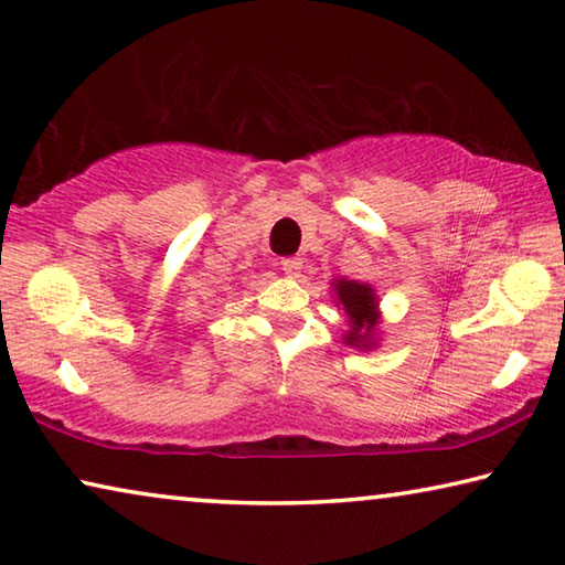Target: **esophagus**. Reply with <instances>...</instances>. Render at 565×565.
<instances>
[{
	"label": "esophagus",
	"instance_id": "esophagus-1",
	"mask_svg": "<svg viewBox=\"0 0 565 565\" xmlns=\"http://www.w3.org/2000/svg\"><path fill=\"white\" fill-rule=\"evenodd\" d=\"M301 268H303V262H301L299 256L281 258V271H284L286 276H299V274H301Z\"/></svg>",
	"mask_w": 565,
	"mask_h": 565
}]
</instances>
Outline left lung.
<instances>
[{
	"label": "left lung",
	"instance_id": "8db88e82",
	"mask_svg": "<svg viewBox=\"0 0 565 565\" xmlns=\"http://www.w3.org/2000/svg\"><path fill=\"white\" fill-rule=\"evenodd\" d=\"M337 303H342L349 317V331L344 334V344L356 349H372L377 344V324H380V303L374 297L370 284L337 279Z\"/></svg>",
	"mask_w": 565,
	"mask_h": 565
}]
</instances>
